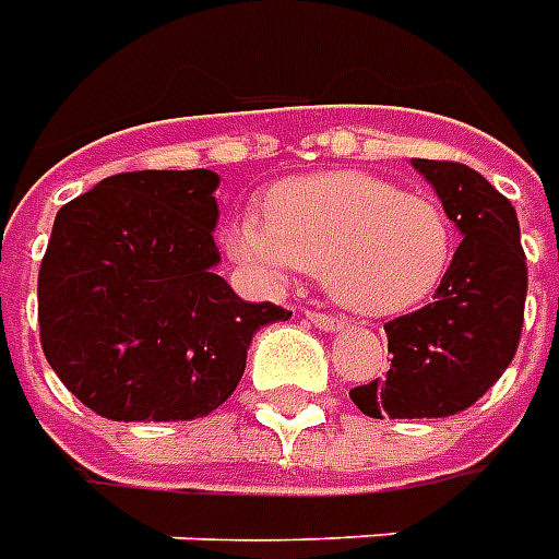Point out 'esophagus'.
<instances>
[{"label":"esophagus","instance_id":"34e87169","mask_svg":"<svg viewBox=\"0 0 559 559\" xmlns=\"http://www.w3.org/2000/svg\"><path fill=\"white\" fill-rule=\"evenodd\" d=\"M308 323H314L318 330L323 333H335V330H345V318H338V314H326V311H306Z\"/></svg>","mask_w":559,"mask_h":559}]
</instances>
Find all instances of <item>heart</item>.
I'll list each match as a JSON object with an SVG mask.
<instances>
[{"label": "heart", "instance_id": "1", "mask_svg": "<svg viewBox=\"0 0 559 559\" xmlns=\"http://www.w3.org/2000/svg\"><path fill=\"white\" fill-rule=\"evenodd\" d=\"M263 217H241L229 229L236 260L272 278L314 272L335 302L372 318L427 302L456 251V226L439 199L366 171L278 181L263 199Z\"/></svg>", "mask_w": 559, "mask_h": 559}]
</instances>
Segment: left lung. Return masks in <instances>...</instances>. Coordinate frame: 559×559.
Instances as JSON below:
<instances>
[{
    "label": "left lung",
    "mask_w": 559,
    "mask_h": 559,
    "mask_svg": "<svg viewBox=\"0 0 559 559\" xmlns=\"http://www.w3.org/2000/svg\"><path fill=\"white\" fill-rule=\"evenodd\" d=\"M460 229L451 269L432 302L384 323L388 378L350 390L369 417L466 412L509 369L521 342L526 257L511 202L484 175L448 159H412Z\"/></svg>",
    "instance_id": "obj_1"
}]
</instances>
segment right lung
Masks as SVG:
<instances>
[{
    "label": "right lung",
    "mask_w": 559,
    "mask_h": 559,
    "mask_svg": "<svg viewBox=\"0 0 559 559\" xmlns=\"http://www.w3.org/2000/svg\"><path fill=\"white\" fill-rule=\"evenodd\" d=\"M217 171H123L66 202L38 269L50 369L108 420H193L239 388L260 326L214 266Z\"/></svg>",
    "instance_id": "obj_1"
}]
</instances>
